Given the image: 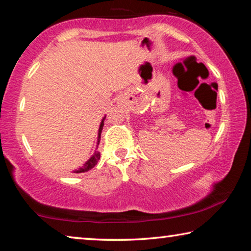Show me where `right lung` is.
I'll list each match as a JSON object with an SVG mask.
<instances>
[{
	"instance_id": "1",
	"label": "right lung",
	"mask_w": 251,
	"mask_h": 251,
	"mask_svg": "<svg viewBox=\"0 0 251 251\" xmlns=\"http://www.w3.org/2000/svg\"><path fill=\"white\" fill-rule=\"evenodd\" d=\"M105 118H106V116H104V117H103V120H101V122H100V125L99 136H97V146H99L100 141V134H101V130H103V126H104V121H105ZM100 157V151H97V148H96L95 151H94V154H93V156L91 157V158L88 159V160L86 161V163H85V164L83 165V167L78 168L77 171H75L74 173H76V174H79V173L88 172V171H90V169H92L93 167H94L97 163H99Z\"/></svg>"
}]
</instances>
